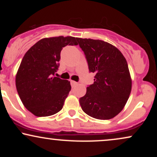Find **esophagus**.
Returning a JSON list of instances; mask_svg holds the SVG:
<instances>
[{
	"label": "esophagus",
	"mask_w": 157,
	"mask_h": 157,
	"mask_svg": "<svg viewBox=\"0 0 157 157\" xmlns=\"http://www.w3.org/2000/svg\"><path fill=\"white\" fill-rule=\"evenodd\" d=\"M71 87H75V86H76L77 85V82H75V81L71 80Z\"/></svg>",
	"instance_id": "obj_1"
}]
</instances>
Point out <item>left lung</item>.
Returning a JSON list of instances; mask_svg holds the SVG:
<instances>
[{"label":"left lung","instance_id":"8db88e82","mask_svg":"<svg viewBox=\"0 0 157 157\" xmlns=\"http://www.w3.org/2000/svg\"><path fill=\"white\" fill-rule=\"evenodd\" d=\"M86 55L94 82L80 97L82 111L91 117L110 120L125 107L131 91L132 80L127 61L114 46L100 40L77 37Z\"/></svg>","mask_w":157,"mask_h":157}]
</instances>
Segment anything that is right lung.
Returning <instances> with one entry per match:
<instances>
[{
  "instance_id": "obj_1",
  "label": "right lung",
  "mask_w": 157,
  "mask_h": 157,
  "mask_svg": "<svg viewBox=\"0 0 157 157\" xmlns=\"http://www.w3.org/2000/svg\"><path fill=\"white\" fill-rule=\"evenodd\" d=\"M76 40L71 36L43 38L23 56L16 74V89L23 105L35 116H51L63 107L71 85L55 74L61 50L67 45L77 46Z\"/></svg>"
}]
</instances>
